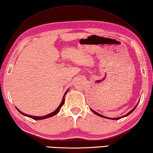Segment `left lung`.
I'll list each match as a JSON object with an SVG mask.
<instances>
[{
    "label": "left lung",
    "instance_id": "obj_1",
    "mask_svg": "<svg viewBox=\"0 0 153 153\" xmlns=\"http://www.w3.org/2000/svg\"><path fill=\"white\" fill-rule=\"evenodd\" d=\"M138 103H139V101H138ZM138 103H137V105H136L134 108L131 111H130L129 112H128V113L127 114H126L125 116H122V117H105V116H103V115H101V114H99V113H97V112H96L95 111H94L93 110V109H92L91 108H90V109L91 110L93 113H94L95 115H97V116H100V117H104V118H106V119H109V120H119V119H121V118H122V117H126V116H128V115H130L131 113H132V111H134V109L136 108V107H137V105H138Z\"/></svg>",
    "mask_w": 153,
    "mask_h": 153
}]
</instances>
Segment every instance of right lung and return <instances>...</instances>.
I'll return each instance as SVG.
<instances>
[{
    "label": "right lung",
    "mask_w": 153,
    "mask_h": 153,
    "mask_svg": "<svg viewBox=\"0 0 153 153\" xmlns=\"http://www.w3.org/2000/svg\"><path fill=\"white\" fill-rule=\"evenodd\" d=\"M68 90H69V89H68V90H67L65 92V93H64V94L63 98H62V100L60 104V105H59V106L58 107V108L56 109L54 111H53V112H52V113H50V114H48V115H45V116H31V115H28V114H24V113H23L22 111H21L19 110V109H18L17 108H16V109H17L18 111L19 112L20 114H21L22 115H23V116H27V117H30V118H32V119L36 120H44V119L48 118V117H52V116H55V115L58 114V113L59 112V111H60V108H61V107L64 105V99H65V95H66V93L68 91Z\"/></svg>",
    "instance_id": "obj_1"
}]
</instances>
